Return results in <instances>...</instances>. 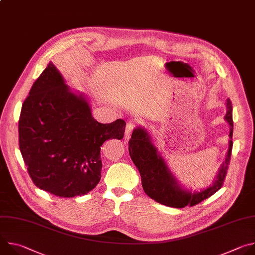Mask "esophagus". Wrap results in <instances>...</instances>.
I'll return each mask as SVG.
<instances>
[{
  "mask_svg": "<svg viewBox=\"0 0 255 255\" xmlns=\"http://www.w3.org/2000/svg\"><path fill=\"white\" fill-rule=\"evenodd\" d=\"M136 126V122L133 121V120H130L127 125H126V129H125V139H129L131 137V134H132V131L133 129L135 128Z\"/></svg>",
  "mask_w": 255,
  "mask_h": 255,
  "instance_id": "esophagus-1",
  "label": "esophagus"
}]
</instances>
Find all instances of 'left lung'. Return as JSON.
Masks as SVG:
<instances>
[{
    "instance_id": "8db88e82",
    "label": "left lung",
    "mask_w": 255,
    "mask_h": 255,
    "mask_svg": "<svg viewBox=\"0 0 255 255\" xmlns=\"http://www.w3.org/2000/svg\"><path fill=\"white\" fill-rule=\"evenodd\" d=\"M226 107L227 113L225 120L230 125V140L227 155L218 171L213 185L201 192L192 193L183 189L152 143L148 132L141 127L134 129L129 140V154L140 172L142 188L149 198L167 207L185 208L186 206L192 207L201 203L222 188L230 163L233 146L231 140L233 136L232 103L229 99L227 100Z\"/></svg>"
}]
</instances>
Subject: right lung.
<instances>
[{"mask_svg":"<svg viewBox=\"0 0 255 255\" xmlns=\"http://www.w3.org/2000/svg\"><path fill=\"white\" fill-rule=\"evenodd\" d=\"M126 123L94 119L84 95L72 93L50 62L22 105L19 147L34 185L56 197L91 192L101 179V146L122 139Z\"/></svg>","mask_w":255,"mask_h":255,"instance_id":"obj_1","label":"right lung"}]
</instances>
